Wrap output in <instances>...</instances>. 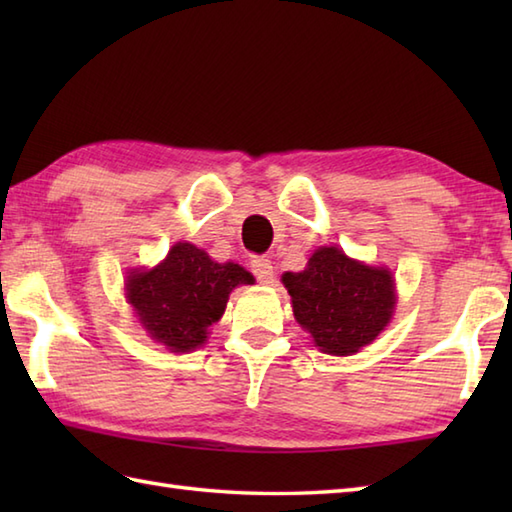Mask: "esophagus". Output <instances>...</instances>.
I'll list each match as a JSON object with an SVG mask.
<instances>
[{
  "mask_svg": "<svg viewBox=\"0 0 512 512\" xmlns=\"http://www.w3.org/2000/svg\"><path fill=\"white\" fill-rule=\"evenodd\" d=\"M250 270H253V275L257 277L259 284H273V264H270V259L266 257H253L250 259Z\"/></svg>",
  "mask_w": 512,
  "mask_h": 512,
  "instance_id": "esophagus-1",
  "label": "esophagus"
}]
</instances>
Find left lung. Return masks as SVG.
I'll use <instances>...</instances> for the list:
<instances>
[{
	"instance_id": "1",
	"label": "left lung",
	"mask_w": 512,
	"mask_h": 512,
	"mask_svg": "<svg viewBox=\"0 0 512 512\" xmlns=\"http://www.w3.org/2000/svg\"><path fill=\"white\" fill-rule=\"evenodd\" d=\"M292 312L323 354L352 356L387 328L396 306L389 268L367 266L341 248L321 246L301 273L281 277Z\"/></svg>"
}]
</instances>
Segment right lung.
<instances>
[{"label": "right lung", "instance_id": "right-lung-1", "mask_svg": "<svg viewBox=\"0 0 512 512\" xmlns=\"http://www.w3.org/2000/svg\"><path fill=\"white\" fill-rule=\"evenodd\" d=\"M253 275L239 264H217L189 242L173 244L154 268H132L125 297L138 323L171 352H193L222 319L228 295Z\"/></svg>", "mask_w": 512, "mask_h": 512}]
</instances>
